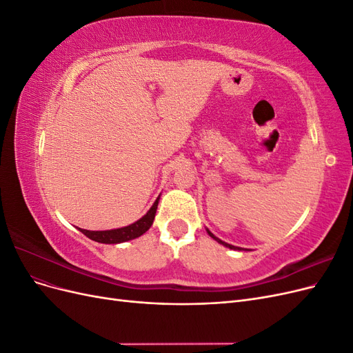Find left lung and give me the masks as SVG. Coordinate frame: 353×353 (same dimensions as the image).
<instances>
[{
    "label": "left lung",
    "instance_id": "obj_1",
    "mask_svg": "<svg viewBox=\"0 0 353 353\" xmlns=\"http://www.w3.org/2000/svg\"><path fill=\"white\" fill-rule=\"evenodd\" d=\"M208 232H209V236H210V237H212V239H215V240H216V241H218V243H221V244H223V245H227V248H230V249H239V250H240V248H236V245H231V244H228V243H223V241H222V240H219V239H216V237H215V236H213V234H212V232H210V231H209V230H208Z\"/></svg>",
    "mask_w": 353,
    "mask_h": 353
}]
</instances>
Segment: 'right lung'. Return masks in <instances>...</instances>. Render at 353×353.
I'll return each mask as SVG.
<instances>
[{
    "instance_id": "1",
    "label": "right lung",
    "mask_w": 353,
    "mask_h": 353,
    "mask_svg": "<svg viewBox=\"0 0 353 353\" xmlns=\"http://www.w3.org/2000/svg\"><path fill=\"white\" fill-rule=\"evenodd\" d=\"M157 205H159V197L154 201V205L150 208L145 215L138 219L137 222L131 223V225L123 227V228H117V230H109V231H88V230H82L79 228V231L82 234H85L88 239L99 241V243H105V244H116V243H123L128 240H132L143 236V234L152 227L156 210H157Z\"/></svg>"
}]
</instances>
